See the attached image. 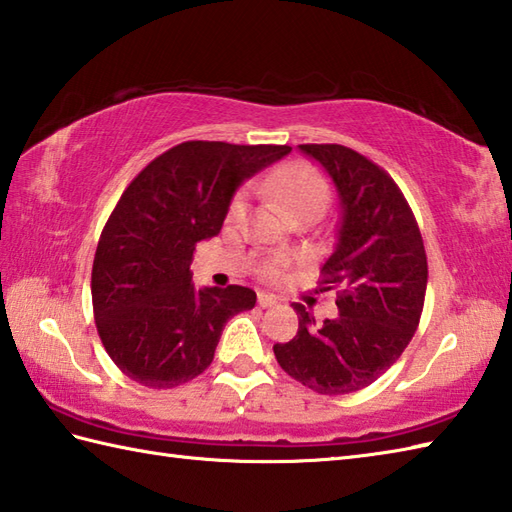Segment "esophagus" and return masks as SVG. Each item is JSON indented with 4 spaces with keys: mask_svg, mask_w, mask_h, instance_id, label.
I'll list each match as a JSON object with an SVG mask.
<instances>
[{
    "mask_svg": "<svg viewBox=\"0 0 512 512\" xmlns=\"http://www.w3.org/2000/svg\"><path fill=\"white\" fill-rule=\"evenodd\" d=\"M279 299L275 297V295H270V292H264V290H259L257 292V303H259V308H270V306H275Z\"/></svg>",
    "mask_w": 512,
    "mask_h": 512,
    "instance_id": "1",
    "label": "esophagus"
}]
</instances>
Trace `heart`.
<instances>
[{
    "mask_svg": "<svg viewBox=\"0 0 512 512\" xmlns=\"http://www.w3.org/2000/svg\"><path fill=\"white\" fill-rule=\"evenodd\" d=\"M264 189L284 200L292 215L306 209L325 211V206L330 202L328 180H325L317 169L310 165H303V162H292V165H286L284 169L270 173V176L264 180ZM246 206H248V191L244 189L235 195L228 213H231V217H242L246 213ZM281 268H284L281 262L270 264L266 268V275L279 277Z\"/></svg>",
    "mask_w": 512,
    "mask_h": 512,
    "instance_id": "1",
    "label": "heart"
}]
</instances>
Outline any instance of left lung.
I'll use <instances>...</instances> for the list:
<instances>
[{"label":"left lung","instance_id":"obj_1","mask_svg":"<svg viewBox=\"0 0 512 512\" xmlns=\"http://www.w3.org/2000/svg\"><path fill=\"white\" fill-rule=\"evenodd\" d=\"M330 173L341 198L339 242L321 268L336 288L339 317L314 328L295 303L299 330L277 343L288 376L317 394L341 396L372 385L405 352L418 330L427 292V253L398 184L376 162L343 145H299Z\"/></svg>","mask_w":512,"mask_h":512}]
</instances>
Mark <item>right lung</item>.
Listing matches in <instances>:
<instances>
[{"instance_id": "add662e5", "label": "right lung", "mask_w": 512, "mask_h": 512, "mask_svg": "<svg viewBox=\"0 0 512 512\" xmlns=\"http://www.w3.org/2000/svg\"><path fill=\"white\" fill-rule=\"evenodd\" d=\"M288 145L187 140L129 182L92 266V306L105 352L149 389L189 383L211 365L226 321L255 306L244 286L195 290V244L220 233L239 184Z\"/></svg>"}]
</instances>
